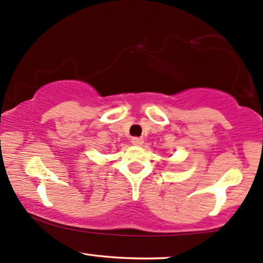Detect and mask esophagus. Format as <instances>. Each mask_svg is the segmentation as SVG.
I'll list each match as a JSON object with an SVG mask.
<instances>
[{"mask_svg":"<svg viewBox=\"0 0 263 263\" xmlns=\"http://www.w3.org/2000/svg\"><path fill=\"white\" fill-rule=\"evenodd\" d=\"M132 142L133 145H137V146H139V145L144 144V140H142V138H133Z\"/></svg>","mask_w":263,"mask_h":263,"instance_id":"1","label":"esophagus"}]
</instances>
